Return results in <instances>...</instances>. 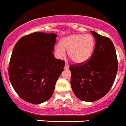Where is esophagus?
I'll list each match as a JSON object with an SVG mask.
<instances>
[{"label": "esophagus", "mask_w": 126, "mask_h": 126, "mask_svg": "<svg viewBox=\"0 0 126 126\" xmlns=\"http://www.w3.org/2000/svg\"><path fill=\"white\" fill-rule=\"evenodd\" d=\"M69 68V64H67V63H66V64H65V67H64V69H68Z\"/></svg>", "instance_id": "1"}]
</instances>
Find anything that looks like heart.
<instances>
[{
    "instance_id": "heart-1",
    "label": "heart",
    "mask_w": 126,
    "mask_h": 126,
    "mask_svg": "<svg viewBox=\"0 0 126 126\" xmlns=\"http://www.w3.org/2000/svg\"><path fill=\"white\" fill-rule=\"evenodd\" d=\"M95 41L90 34H72L63 38L60 45L55 47V52L59 58H63L65 50L69 57L77 64H82L88 61L94 51Z\"/></svg>"
}]
</instances>
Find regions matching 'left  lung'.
Instances as JSON below:
<instances>
[{"mask_svg": "<svg viewBox=\"0 0 126 126\" xmlns=\"http://www.w3.org/2000/svg\"><path fill=\"white\" fill-rule=\"evenodd\" d=\"M95 39L92 57L82 64L70 65V84L74 94L84 101H96L106 95L113 85L118 69L112 41L90 31Z\"/></svg>", "mask_w": 126, "mask_h": 126, "instance_id": "8db88e82", "label": "left lung"}]
</instances>
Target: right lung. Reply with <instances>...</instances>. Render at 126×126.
<instances>
[{
    "instance_id": "add662e5",
    "label": "right lung",
    "mask_w": 126,
    "mask_h": 126,
    "mask_svg": "<svg viewBox=\"0 0 126 126\" xmlns=\"http://www.w3.org/2000/svg\"><path fill=\"white\" fill-rule=\"evenodd\" d=\"M57 34L34 32L20 38L8 65L10 83L18 95L40 104L52 96L65 62L54 56Z\"/></svg>"
}]
</instances>
